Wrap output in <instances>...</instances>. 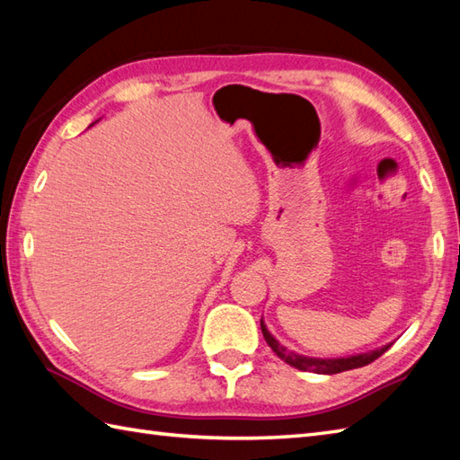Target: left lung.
I'll return each mask as SVG.
<instances>
[{"label":"left lung","mask_w":460,"mask_h":460,"mask_svg":"<svg viewBox=\"0 0 460 460\" xmlns=\"http://www.w3.org/2000/svg\"><path fill=\"white\" fill-rule=\"evenodd\" d=\"M261 330H262V336H265L267 344L270 346V349L275 351V354L282 359L287 361L288 366L302 369V371H314V374H340V371H348V369H356L361 366H367L371 361L377 359L381 354H385L389 349V346H384L379 349L374 351H367V354H358V356H349V358H336V359H318V358H306V356H298L295 351L287 349L285 346L280 344L277 338H272L270 332L267 330L265 322L261 320Z\"/></svg>","instance_id":"obj_1"}]
</instances>
